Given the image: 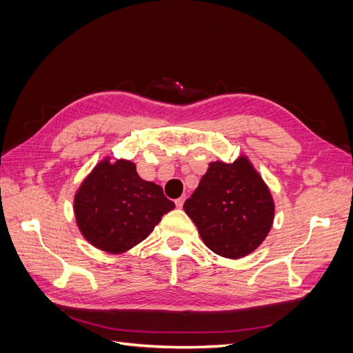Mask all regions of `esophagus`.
<instances>
[{
    "label": "esophagus",
    "instance_id": "obj_1",
    "mask_svg": "<svg viewBox=\"0 0 353 353\" xmlns=\"http://www.w3.org/2000/svg\"><path fill=\"white\" fill-rule=\"evenodd\" d=\"M184 201H185V196H184V197H179V199H176V200H175V205H176V208H183V206H184Z\"/></svg>",
    "mask_w": 353,
    "mask_h": 353
}]
</instances>
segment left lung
<instances>
[{
  "label": "left lung",
  "instance_id": "1",
  "mask_svg": "<svg viewBox=\"0 0 353 353\" xmlns=\"http://www.w3.org/2000/svg\"><path fill=\"white\" fill-rule=\"evenodd\" d=\"M208 248L223 258L240 259L261 245L274 222V200L250 160L209 163L199 187L184 203Z\"/></svg>",
  "mask_w": 353,
  "mask_h": 353
}]
</instances>
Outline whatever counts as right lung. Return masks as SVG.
<instances>
[{
    "label": "right lung",
    "mask_w": 353,
    "mask_h": 353,
    "mask_svg": "<svg viewBox=\"0 0 353 353\" xmlns=\"http://www.w3.org/2000/svg\"><path fill=\"white\" fill-rule=\"evenodd\" d=\"M174 208L162 187L140 178L131 160L112 163L109 157L83 179L73 201L82 236L94 248L112 254L145 240Z\"/></svg>",
    "instance_id": "obj_1"
}]
</instances>
